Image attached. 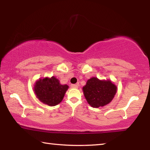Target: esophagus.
I'll return each mask as SVG.
<instances>
[{"label": "esophagus", "instance_id": "34e87169", "mask_svg": "<svg viewBox=\"0 0 150 150\" xmlns=\"http://www.w3.org/2000/svg\"><path fill=\"white\" fill-rule=\"evenodd\" d=\"M71 87L73 88H78V85L77 84H72L71 85Z\"/></svg>", "mask_w": 150, "mask_h": 150}]
</instances>
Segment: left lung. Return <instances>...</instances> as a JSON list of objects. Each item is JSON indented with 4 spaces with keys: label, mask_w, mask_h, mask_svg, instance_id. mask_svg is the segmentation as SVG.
Segmentation results:
<instances>
[{
    "label": "left lung",
    "mask_w": 150,
    "mask_h": 150,
    "mask_svg": "<svg viewBox=\"0 0 150 150\" xmlns=\"http://www.w3.org/2000/svg\"><path fill=\"white\" fill-rule=\"evenodd\" d=\"M88 103L93 108H98L110 103L115 97L117 87L110 80H100L92 77L83 87Z\"/></svg>",
    "instance_id": "left-lung-1"
}]
</instances>
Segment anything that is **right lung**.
Listing matches in <instances>:
<instances>
[{
    "instance_id": "add662e5",
    "label": "right lung",
    "mask_w": 150,
    "mask_h": 150,
    "mask_svg": "<svg viewBox=\"0 0 150 150\" xmlns=\"http://www.w3.org/2000/svg\"><path fill=\"white\" fill-rule=\"evenodd\" d=\"M69 86L61 85L55 77L40 79L35 83L34 90L36 97L42 103L51 106L62 102Z\"/></svg>"
}]
</instances>
